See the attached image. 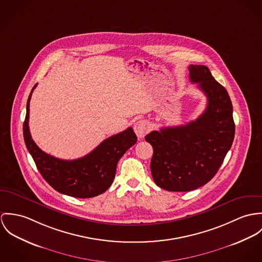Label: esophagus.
Segmentation results:
<instances>
[{"mask_svg":"<svg viewBox=\"0 0 262 262\" xmlns=\"http://www.w3.org/2000/svg\"><path fill=\"white\" fill-rule=\"evenodd\" d=\"M134 128H135V133L138 136V138L143 139L145 135L148 133V130L150 128V125L146 120H138L135 123Z\"/></svg>","mask_w":262,"mask_h":262,"instance_id":"obj_1","label":"esophagus"}]
</instances>
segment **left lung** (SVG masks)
Listing matches in <instances>:
<instances>
[{"mask_svg":"<svg viewBox=\"0 0 262 262\" xmlns=\"http://www.w3.org/2000/svg\"><path fill=\"white\" fill-rule=\"evenodd\" d=\"M190 80L207 96V107L196 120L162 127L145 136L154 148L150 172L167 191L188 192L207 184L232 145L235 124L227 90L204 65H190Z\"/></svg>","mask_w":262,"mask_h":262,"instance_id":"8db88e82","label":"left lung"}]
</instances>
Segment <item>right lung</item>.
<instances>
[{
  "mask_svg": "<svg viewBox=\"0 0 262 262\" xmlns=\"http://www.w3.org/2000/svg\"><path fill=\"white\" fill-rule=\"evenodd\" d=\"M23 124V135L38 171L57 192L75 198H91L105 192L114 182L119 159L137 143L132 127L115 135L97 145L88 155L72 161L54 158L44 152L32 140L29 130L30 99Z\"/></svg>",
  "mask_w": 262,
  "mask_h": 262,
  "instance_id": "add662e5",
  "label": "right lung"
}]
</instances>
